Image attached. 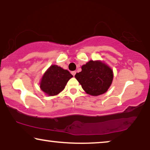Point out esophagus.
<instances>
[{
	"label": "esophagus",
	"mask_w": 150,
	"mask_h": 150,
	"mask_svg": "<svg viewBox=\"0 0 150 150\" xmlns=\"http://www.w3.org/2000/svg\"><path fill=\"white\" fill-rule=\"evenodd\" d=\"M71 74H72L73 76H75V74H76V71H71Z\"/></svg>",
	"instance_id": "1"
}]
</instances>
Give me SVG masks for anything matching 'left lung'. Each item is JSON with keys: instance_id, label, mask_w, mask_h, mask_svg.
Listing matches in <instances>:
<instances>
[{"instance_id": "left-lung-1", "label": "left lung", "mask_w": 150, "mask_h": 150, "mask_svg": "<svg viewBox=\"0 0 150 150\" xmlns=\"http://www.w3.org/2000/svg\"><path fill=\"white\" fill-rule=\"evenodd\" d=\"M81 69L75 78L86 93L98 96L108 91L113 79V71L104 61L91 60L82 65Z\"/></svg>"}]
</instances>
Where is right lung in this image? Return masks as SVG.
I'll return each instance as SVG.
<instances>
[{
  "label": "right lung",
  "instance_id": "add662e5",
  "mask_svg": "<svg viewBox=\"0 0 150 150\" xmlns=\"http://www.w3.org/2000/svg\"><path fill=\"white\" fill-rule=\"evenodd\" d=\"M72 77L68 70L52 65L43 74L40 87L48 96H57L65 89L67 82Z\"/></svg>",
  "mask_w": 150,
  "mask_h": 150
}]
</instances>
